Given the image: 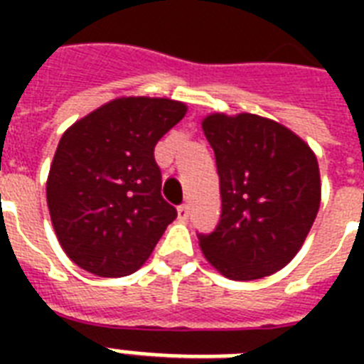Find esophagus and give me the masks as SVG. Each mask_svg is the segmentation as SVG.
I'll return each instance as SVG.
<instances>
[{
	"instance_id": "obj_1",
	"label": "esophagus",
	"mask_w": 364,
	"mask_h": 364,
	"mask_svg": "<svg viewBox=\"0 0 364 364\" xmlns=\"http://www.w3.org/2000/svg\"><path fill=\"white\" fill-rule=\"evenodd\" d=\"M177 210H179V217H181V219H185V217H187V208H185V205H179Z\"/></svg>"
}]
</instances>
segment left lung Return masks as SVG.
Returning <instances> with one entry per match:
<instances>
[{
    "mask_svg": "<svg viewBox=\"0 0 364 364\" xmlns=\"http://www.w3.org/2000/svg\"><path fill=\"white\" fill-rule=\"evenodd\" d=\"M185 113L171 100L122 98L62 136L48 171L47 204L60 245L82 270L130 276L177 217L169 203L179 204L183 194L169 203L162 196L154 145Z\"/></svg>",
    "mask_w": 364,
    "mask_h": 364,
    "instance_id": "8db88e82",
    "label": "left lung"
}]
</instances>
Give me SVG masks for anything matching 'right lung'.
Segmentation results:
<instances>
[{"label": "right lung", "mask_w": 364, "mask_h": 364, "mask_svg": "<svg viewBox=\"0 0 364 364\" xmlns=\"http://www.w3.org/2000/svg\"><path fill=\"white\" fill-rule=\"evenodd\" d=\"M204 134L215 153L221 194L213 232L198 234L205 259L240 282L282 270L319 210L316 156L294 134L251 115H211Z\"/></svg>", "instance_id": "1"}]
</instances>
